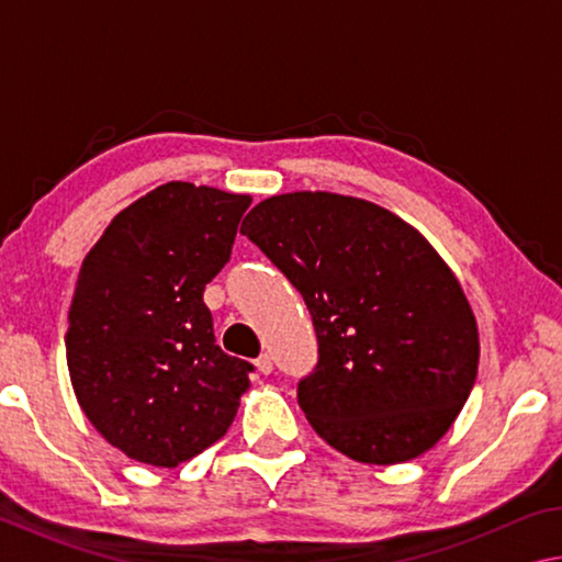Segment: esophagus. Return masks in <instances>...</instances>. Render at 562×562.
Masks as SVG:
<instances>
[{
    "mask_svg": "<svg viewBox=\"0 0 562 562\" xmlns=\"http://www.w3.org/2000/svg\"><path fill=\"white\" fill-rule=\"evenodd\" d=\"M255 367H258L260 374H270L272 372V357L270 355H260L255 359Z\"/></svg>",
    "mask_w": 562,
    "mask_h": 562,
    "instance_id": "esophagus-1",
    "label": "esophagus"
}]
</instances>
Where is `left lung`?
Segmentation results:
<instances>
[{
  "mask_svg": "<svg viewBox=\"0 0 562 562\" xmlns=\"http://www.w3.org/2000/svg\"><path fill=\"white\" fill-rule=\"evenodd\" d=\"M240 233L300 290L319 361L304 416L359 463L412 461L441 441L479 372V325L453 270L402 217L361 198L297 190L252 207Z\"/></svg>",
  "mask_w": 562,
  "mask_h": 562,
  "instance_id": "left-lung-1",
  "label": "left lung"
}]
</instances>
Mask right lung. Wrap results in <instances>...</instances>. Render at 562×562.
Returning <instances> with one entry per match:
<instances>
[{"label": "right lung", "mask_w": 562, "mask_h": 562, "mask_svg": "<svg viewBox=\"0 0 562 562\" xmlns=\"http://www.w3.org/2000/svg\"><path fill=\"white\" fill-rule=\"evenodd\" d=\"M252 198L183 180L113 217L76 280L66 364L81 412L128 459L176 469L225 431L252 364L215 345L203 292Z\"/></svg>", "instance_id": "add662e5"}]
</instances>
